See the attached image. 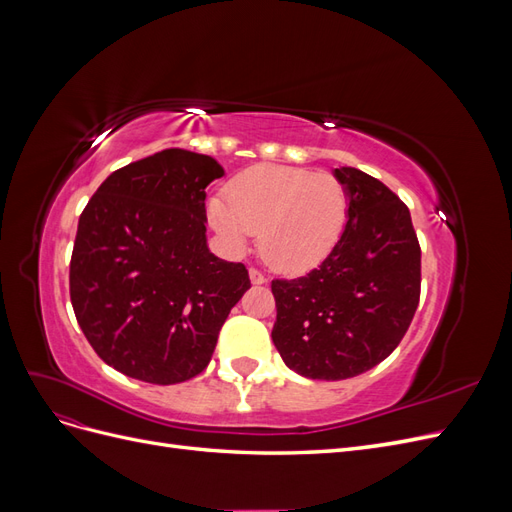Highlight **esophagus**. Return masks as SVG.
I'll use <instances>...</instances> for the list:
<instances>
[{
    "label": "esophagus",
    "instance_id": "34e87169",
    "mask_svg": "<svg viewBox=\"0 0 512 512\" xmlns=\"http://www.w3.org/2000/svg\"><path fill=\"white\" fill-rule=\"evenodd\" d=\"M250 280H252L254 286H262V284H267V275L262 273L260 269L252 267V269H250Z\"/></svg>",
    "mask_w": 512,
    "mask_h": 512
}]
</instances>
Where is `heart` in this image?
Segmentation results:
<instances>
[{
	"mask_svg": "<svg viewBox=\"0 0 512 512\" xmlns=\"http://www.w3.org/2000/svg\"><path fill=\"white\" fill-rule=\"evenodd\" d=\"M215 230L241 250L258 232L260 254L282 271H307L344 237L350 215L346 183L329 173L254 166L230 183V198H209Z\"/></svg>",
	"mask_w": 512,
	"mask_h": 512,
	"instance_id": "b5f03b06",
	"label": "heart"
}]
</instances>
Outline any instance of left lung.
<instances>
[{
    "label": "left lung",
    "instance_id": "left-lung-1",
    "mask_svg": "<svg viewBox=\"0 0 512 512\" xmlns=\"http://www.w3.org/2000/svg\"><path fill=\"white\" fill-rule=\"evenodd\" d=\"M350 215L335 250L297 280H273V344L312 380H346L382 363L421 299V245L410 209L359 168H335Z\"/></svg>",
    "mask_w": 512,
    "mask_h": 512
}]
</instances>
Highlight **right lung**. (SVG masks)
Instances as JSON below:
<instances>
[{
  "mask_svg": "<svg viewBox=\"0 0 512 512\" xmlns=\"http://www.w3.org/2000/svg\"><path fill=\"white\" fill-rule=\"evenodd\" d=\"M224 175L209 156L164 149L108 175L81 213L70 301L100 359L151 384L203 371L250 275L213 256L205 188Z\"/></svg>",
  "mask_w": 512,
  "mask_h": 512,
  "instance_id": "add662e5",
  "label": "right lung"
}]
</instances>
